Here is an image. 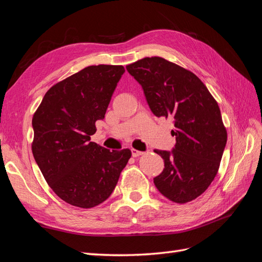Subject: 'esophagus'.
Returning a JSON list of instances; mask_svg holds the SVG:
<instances>
[{
  "label": "esophagus",
  "mask_w": 262,
  "mask_h": 262,
  "mask_svg": "<svg viewBox=\"0 0 262 262\" xmlns=\"http://www.w3.org/2000/svg\"><path fill=\"white\" fill-rule=\"evenodd\" d=\"M131 152H132V156L133 157H138V156L143 154V152H141V150H138V149H134V148L131 149Z\"/></svg>",
  "instance_id": "1"
}]
</instances>
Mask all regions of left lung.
Wrapping results in <instances>:
<instances>
[{
	"label": "left lung",
	"instance_id": "1",
	"mask_svg": "<svg viewBox=\"0 0 262 262\" xmlns=\"http://www.w3.org/2000/svg\"><path fill=\"white\" fill-rule=\"evenodd\" d=\"M143 89L156 117L170 118L176 130L171 152L154 149L165 168L154 184L164 196L187 203L202 194L215 178L227 141L221 110L199 77L160 57L126 66Z\"/></svg>",
	"mask_w": 262,
	"mask_h": 262
}]
</instances>
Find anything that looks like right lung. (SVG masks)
<instances>
[{"label": "right lung", "instance_id": "1", "mask_svg": "<svg viewBox=\"0 0 262 262\" xmlns=\"http://www.w3.org/2000/svg\"><path fill=\"white\" fill-rule=\"evenodd\" d=\"M122 66H91L46 93L33 117L31 149L42 175L63 201L91 209L113 193L131 150L91 142L105 118Z\"/></svg>", "mask_w": 262, "mask_h": 262}]
</instances>
